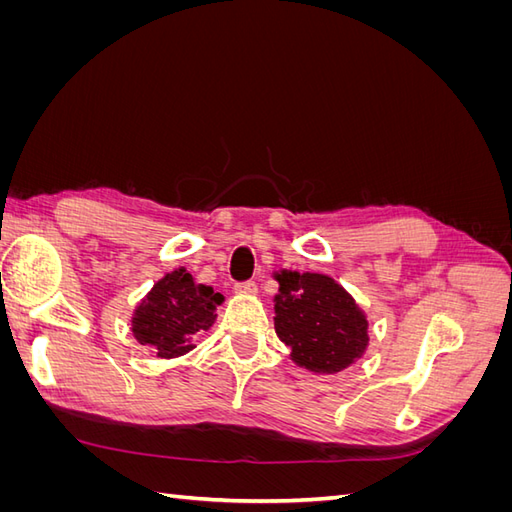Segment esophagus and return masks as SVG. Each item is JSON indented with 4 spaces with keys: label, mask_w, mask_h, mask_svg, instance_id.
<instances>
[{
    "label": "esophagus",
    "mask_w": 512,
    "mask_h": 512,
    "mask_svg": "<svg viewBox=\"0 0 512 512\" xmlns=\"http://www.w3.org/2000/svg\"><path fill=\"white\" fill-rule=\"evenodd\" d=\"M235 292H237V294H247V297H254V294L258 292V286H256V282L237 284V286H235Z\"/></svg>",
    "instance_id": "esophagus-1"
}]
</instances>
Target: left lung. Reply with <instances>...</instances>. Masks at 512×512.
I'll use <instances>...</instances> for the list:
<instances>
[{"label":"left lung","mask_w":512,"mask_h":512,"mask_svg":"<svg viewBox=\"0 0 512 512\" xmlns=\"http://www.w3.org/2000/svg\"><path fill=\"white\" fill-rule=\"evenodd\" d=\"M275 333L290 359L314 374H337L354 365L369 346L367 316L352 294L331 275L280 269Z\"/></svg>","instance_id":"left-lung-1"}]
</instances>
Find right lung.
Returning <instances> with one entry per match:
<instances>
[{"label":"right lung","mask_w":512,"mask_h":512,"mask_svg":"<svg viewBox=\"0 0 512 512\" xmlns=\"http://www.w3.org/2000/svg\"><path fill=\"white\" fill-rule=\"evenodd\" d=\"M224 297L213 288L198 284L192 273L179 267L153 284L132 312V335L138 344L151 346L160 359L194 350V337L213 327L215 307Z\"/></svg>","instance_id":"1"}]
</instances>
